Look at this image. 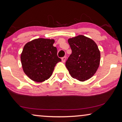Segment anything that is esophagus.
<instances>
[{"label": "esophagus", "instance_id": "obj_1", "mask_svg": "<svg viewBox=\"0 0 122 122\" xmlns=\"http://www.w3.org/2000/svg\"><path fill=\"white\" fill-rule=\"evenodd\" d=\"M66 56H64V57L61 58V61H62L63 62H65V61H66Z\"/></svg>", "mask_w": 122, "mask_h": 122}]
</instances>
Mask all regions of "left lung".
Masks as SVG:
<instances>
[{"mask_svg": "<svg viewBox=\"0 0 122 122\" xmlns=\"http://www.w3.org/2000/svg\"><path fill=\"white\" fill-rule=\"evenodd\" d=\"M71 49L66 66L74 79L85 81L93 76L99 66L101 54L93 40L80 35L68 39Z\"/></svg>", "mask_w": 122, "mask_h": 122, "instance_id": "8db88e82", "label": "left lung"}]
</instances>
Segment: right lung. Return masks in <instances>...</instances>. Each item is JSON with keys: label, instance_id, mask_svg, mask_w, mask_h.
I'll return each mask as SVG.
<instances>
[{"label": "right lung", "instance_id": "add662e5", "mask_svg": "<svg viewBox=\"0 0 122 122\" xmlns=\"http://www.w3.org/2000/svg\"><path fill=\"white\" fill-rule=\"evenodd\" d=\"M54 40L39 38L25 45L21 54V62L24 73L36 82L51 77L56 64L61 60L53 46Z\"/></svg>", "mask_w": 122, "mask_h": 122}]
</instances>
